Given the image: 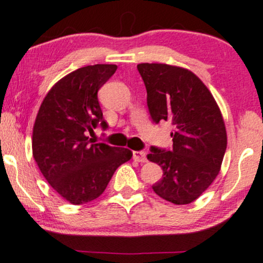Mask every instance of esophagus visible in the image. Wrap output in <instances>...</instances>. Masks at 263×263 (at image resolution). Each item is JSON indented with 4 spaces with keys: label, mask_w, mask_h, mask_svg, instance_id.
Returning <instances> with one entry per match:
<instances>
[{
    "label": "esophagus",
    "mask_w": 263,
    "mask_h": 263,
    "mask_svg": "<svg viewBox=\"0 0 263 263\" xmlns=\"http://www.w3.org/2000/svg\"><path fill=\"white\" fill-rule=\"evenodd\" d=\"M132 156H134V159L136 162L140 163H145L147 162V154L142 151H134L132 152Z\"/></svg>",
    "instance_id": "34e87169"
}]
</instances>
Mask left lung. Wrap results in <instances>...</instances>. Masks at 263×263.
Returning a JSON list of instances; mask_svg holds the SVG:
<instances>
[{
    "label": "left lung",
    "mask_w": 263,
    "mask_h": 263,
    "mask_svg": "<svg viewBox=\"0 0 263 263\" xmlns=\"http://www.w3.org/2000/svg\"><path fill=\"white\" fill-rule=\"evenodd\" d=\"M154 123L173 125L170 151L151 147L147 158L163 169L152 186L164 200L187 204L214 181L227 149L222 114L208 88L189 69L165 63L137 65Z\"/></svg>",
    "instance_id": "obj_1"
}]
</instances>
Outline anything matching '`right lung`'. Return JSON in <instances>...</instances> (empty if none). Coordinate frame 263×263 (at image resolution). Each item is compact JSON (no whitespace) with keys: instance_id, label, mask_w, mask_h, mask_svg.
I'll return each instance as SVG.
<instances>
[{"instance_id":"obj_1","label":"right lung","mask_w":263,"mask_h":263,"mask_svg":"<svg viewBox=\"0 0 263 263\" xmlns=\"http://www.w3.org/2000/svg\"><path fill=\"white\" fill-rule=\"evenodd\" d=\"M116 69L94 65L71 72L46 94L34 123V159L51 187L72 204L99 197L115 170L132 157L127 148L88 137L98 126L107 128L98 91Z\"/></svg>"}]
</instances>
